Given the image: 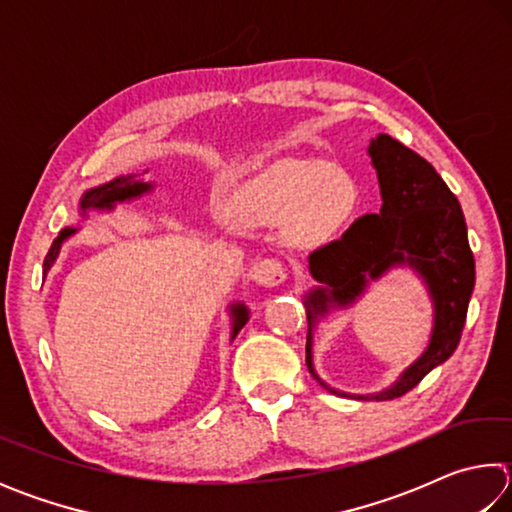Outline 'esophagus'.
Returning <instances> with one entry per match:
<instances>
[{
	"label": "esophagus",
	"mask_w": 512,
	"mask_h": 512,
	"mask_svg": "<svg viewBox=\"0 0 512 512\" xmlns=\"http://www.w3.org/2000/svg\"><path fill=\"white\" fill-rule=\"evenodd\" d=\"M250 280L264 284V287H277V284L287 280V268L277 259H259L250 268Z\"/></svg>",
	"instance_id": "obj_1"
}]
</instances>
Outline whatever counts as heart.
Here are the masks:
<instances>
[{
  "instance_id": "b5f03b06",
  "label": "heart",
  "mask_w": 512,
  "mask_h": 512,
  "mask_svg": "<svg viewBox=\"0 0 512 512\" xmlns=\"http://www.w3.org/2000/svg\"><path fill=\"white\" fill-rule=\"evenodd\" d=\"M359 185L327 162H284L257 187L237 196L230 214L241 228H275L287 221L289 244L316 248L348 228L359 210Z\"/></svg>"
}]
</instances>
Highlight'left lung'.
I'll list each match as a JSON object with an SVG mask.
<instances>
[{
	"label": "left lung",
	"mask_w": 512,
	"mask_h": 512,
	"mask_svg": "<svg viewBox=\"0 0 512 512\" xmlns=\"http://www.w3.org/2000/svg\"><path fill=\"white\" fill-rule=\"evenodd\" d=\"M368 153L377 169L384 205L379 214L361 216L341 239L309 255V271L325 287L311 291L305 302L307 368L318 379L311 366V327L316 316L327 314L329 305H350L366 289L368 277L375 280L395 264H409L427 282L436 311L429 348L384 393L357 397L393 400L409 393L454 354L474 289V255L458 198L422 155L391 135H377Z\"/></svg>",
	"instance_id": "8db88e82"
}]
</instances>
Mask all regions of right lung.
<instances>
[{
    "label": "right lung",
    "mask_w": 512,
    "mask_h": 512,
    "mask_svg": "<svg viewBox=\"0 0 512 512\" xmlns=\"http://www.w3.org/2000/svg\"><path fill=\"white\" fill-rule=\"evenodd\" d=\"M151 185L146 183H140V180H133L131 178H115L112 183H106L101 187H94L90 189V192H85V196L81 198V212L85 214L88 210H112L115 207V203H121V201H128V198H135L140 196L144 192H149ZM72 232H76L74 228H65L60 235L54 239V244H51L49 253L45 257V273L49 271V266L54 264V259L58 257V250H60V244L72 235ZM248 320V311L244 305H235L232 307V339L239 334V329L246 325Z\"/></svg>",
    "instance_id": "1"
}]
</instances>
